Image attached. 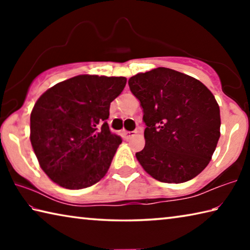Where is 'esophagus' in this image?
Masks as SVG:
<instances>
[{
    "mask_svg": "<svg viewBox=\"0 0 250 250\" xmlns=\"http://www.w3.org/2000/svg\"><path fill=\"white\" fill-rule=\"evenodd\" d=\"M135 133H137V131L134 130V131H126L125 134V138L126 139H130V138H132Z\"/></svg>",
    "mask_w": 250,
    "mask_h": 250,
    "instance_id": "1",
    "label": "esophagus"
}]
</instances>
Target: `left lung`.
Wrapping results in <instances>:
<instances>
[{"instance_id":"left-lung-1","label":"left lung","mask_w":250,"mask_h":250,"mask_svg":"<svg viewBox=\"0 0 250 250\" xmlns=\"http://www.w3.org/2000/svg\"><path fill=\"white\" fill-rule=\"evenodd\" d=\"M143 108L146 146L135 156L163 183H184L204 170L221 137L216 99L200 80L166 67L129 79Z\"/></svg>"}]
</instances>
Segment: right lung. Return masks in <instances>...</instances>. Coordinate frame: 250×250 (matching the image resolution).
<instances>
[{
    "label": "right lung",
    "instance_id": "add662e5",
    "mask_svg": "<svg viewBox=\"0 0 250 250\" xmlns=\"http://www.w3.org/2000/svg\"><path fill=\"white\" fill-rule=\"evenodd\" d=\"M125 77L79 75L44 92L31 113V142L41 167L62 188L80 189L105 175L122 142L108 125Z\"/></svg>",
    "mask_w": 250,
    "mask_h": 250
}]
</instances>
